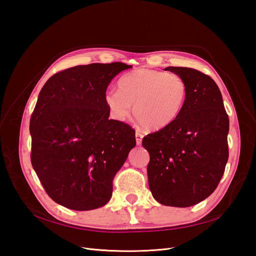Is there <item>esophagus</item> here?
Here are the masks:
<instances>
[{"instance_id": "esophagus-1", "label": "esophagus", "mask_w": 256, "mask_h": 256, "mask_svg": "<svg viewBox=\"0 0 256 256\" xmlns=\"http://www.w3.org/2000/svg\"><path fill=\"white\" fill-rule=\"evenodd\" d=\"M143 134L141 132H138V131H136V144L140 145L142 143V138H143Z\"/></svg>"}]
</instances>
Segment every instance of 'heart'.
Segmentation results:
<instances>
[{
    "label": "heart",
    "mask_w": 256,
    "mask_h": 256,
    "mask_svg": "<svg viewBox=\"0 0 256 256\" xmlns=\"http://www.w3.org/2000/svg\"><path fill=\"white\" fill-rule=\"evenodd\" d=\"M118 90L106 92L104 102L115 118L126 120L134 106V115L142 127L160 130L168 127L180 114L187 83L180 74L140 68L124 74Z\"/></svg>",
    "instance_id": "heart-1"
}]
</instances>
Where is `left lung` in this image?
I'll return each mask as SVG.
<instances>
[{
    "label": "left lung",
    "instance_id": "1",
    "mask_svg": "<svg viewBox=\"0 0 256 256\" xmlns=\"http://www.w3.org/2000/svg\"><path fill=\"white\" fill-rule=\"evenodd\" d=\"M187 83L182 110L168 127L143 138L150 152L147 176L152 194L162 205L193 206L219 184L228 159V115L218 85L188 67H166Z\"/></svg>",
    "mask_w": 256,
    "mask_h": 256
}]
</instances>
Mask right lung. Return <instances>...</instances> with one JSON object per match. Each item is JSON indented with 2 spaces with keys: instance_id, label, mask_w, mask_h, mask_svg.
I'll return each instance as SVG.
<instances>
[{
  "instance_id": "obj_1",
  "label": "right lung",
  "mask_w": 256,
  "mask_h": 256,
  "mask_svg": "<svg viewBox=\"0 0 256 256\" xmlns=\"http://www.w3.org/2000/svg\"><path fill=\"white\" fill-rule=\"evenodd\" d=\"M131 66L115 62L65 69L46 82L30 116V162L47 194L74 210L112 196L113 178L136 146L128 124L109 120L111 80Z\"/></svg>"
}]
</instances>
